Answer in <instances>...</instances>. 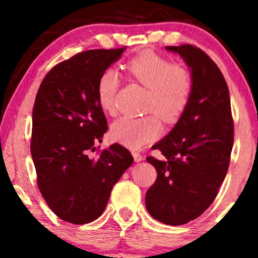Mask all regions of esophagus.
Here are the masks:
<instances>
[{
	"instance_id": "1",
	"label": "esophagus",
	"mask_w": 258,
	"mask_h": 258,
	"mask_svg": "<svg viewBox=\"0 0 258 258\" xmlns=\"http://www.w3.org/2000/svg\"><path fill=\"white\" fill-rule=\"evenodd\" d=\"M132 155H133V159H135V161L136 162H141V161H143V156H142L141 155V154H139V153H133L132 154Z\"/></svg>"
}]
</instances>
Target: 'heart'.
Wrapping results in <instances>:
<instances>
[{"label":"heart","mask_w":258,"mask_h":258,"mask_svg":"<svg viewBox=\"0 0 258 258\" xmlns=\"http://www.w3.org/2000/svg\"><path fill=\"white\" fill-rule=\"evenodd\" d=\"M127 74L148 88L146 109L155 111L167 122L182 116L193 93V78L182 64H172L164 55L153 51L139 53L125 65ZM120 86L116 70L106 69L97 81V100L106 114L115 111V96ZM162 123L156 115L144 117H121L110 127V137L130 149H139L158 139Z\"/></svg>","instance_id":"b5f03b06"}]
</instances>
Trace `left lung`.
<instances>
[{
	"instance_id": "left-lung-1",
	"label": "left lung",
	"mask_w": 258,
	"mask_h": 258,
	"mask_svg": "<svg viewBox=\"0 0 258 258\" xmlns=\"http://www.w3.org/2000/svg\"><path fill=\"white\" fill-rule=\"evenodd\" d=\"M166 49L188 65L193 93L173 128L152 147L164 158H147L158 177L148 189L146 206L159 222L180 226L204 214L217 197L229 167L234 125L229 90L215 61L191 44Z\"/></svg>"
}]
</instances>
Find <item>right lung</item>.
Masks as SVG:
<instances>
[{"label":"right lung","mask_w":258,"mask_h":258,"mask_svg":"<svg viewBox=\"0 0 258 258\" xmlns=\"http://www.w3.org/2000/svg\"><path fill=\"white\" fill-rule=\"evenodd\" d=\"M123 51L79 53L51 69L36 94L30 150L37 185L49 209L69 223L97 220L112 186L133 162L131 153L117 143L90 158L108 130L97 81Z\"/></svg>","instance_id":"add662e5"}]
</instances>
